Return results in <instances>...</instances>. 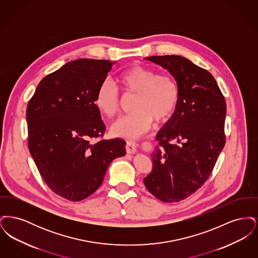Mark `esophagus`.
<instances>
[{"label": "esophagus", "mask_w": 258, "mask_h": 258, "mask_svg": "<svg viewBox=\"0 0 258 258\" xmlns=\"http://www.w3.org/2000/svg\"><path fill=\"white\" fill-rule=\"evenodd\" d=\"M136 147H137V144H136L135 141H127L126 145H125L126 153L127 154H135L136 152Z\"/></svg>", "instance_id": "1"}]
</instances>
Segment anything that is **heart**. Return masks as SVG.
Listing matches in <instances>:
<instances>
[{
  "mask_svg": "<svg viewBox=\"0 0 258 258\" xmlns=\"http://www.w3.org/2000/svg\"><path fill=\"white\" fill-rule=\"evenodd\" d=\"M126 95L136 96L135 113L118 119L111 126L112 135L135 139L145 135L154 120L162 123L168 120L177 107L179 89L169 74H158L157 71L141 66L123 71L117 78ZM96 105L106 117H113L120 110V95L110 81L98 87Z\"/></svg>",
  "mask_w": 258,
  "mask_h": 258,
  "instance_id": "heart-1",
  "label": "heart"
}]
</instances>
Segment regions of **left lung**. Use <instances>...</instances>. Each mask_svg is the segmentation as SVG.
<instances>
[{"instance_id":"8db88e82","label":"left lung","mask_w":258,"mask_h":258,"mask_svg":"<svg viewBox=\"0 0 258 258\" xmlns=\"http://www.w3.org/2000/svg\"><path fill=\"white\" fill-rule=\"evenodd\" d=\"M177 81L179 100L157 135L148 190L163 202H179L202 186L225 144V99L208 71L177 55L146 58Z\"/></svg>"}]
</instances>
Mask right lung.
Returning <instances> with one entry per match:
<instances>
[{"label":"right lung","instance_id":"obj_1","mask_svg":"<svg viewBox=\"0 0 258 258\" xmlns=\"http://www.w3.org/2000/svg\"><path fill=\"white\" fill-rule=\"evenodd\" d=\"M113 63L69 61L42 78L27 106L31 156L50 189L70 201L93 195L111 161L125 155L124 140L101 138L105 125L95 101Z\"/></svg>","mask_w":258,"mask_h":258}]
</instances>
